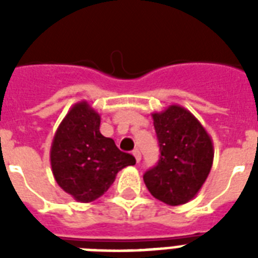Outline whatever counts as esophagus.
<instances>
[{
	"label": "esophagus",
	"instance_id": "esophagus-1",
	"mask_svg": "<svg viewBox=\"0 0 258 258\" xmlns=\"http://www.w3.org/2000/svg\"><path fill=\"white\" fill-rule=\"evenodd\" d=\"M133 155L134 157H135V159H137V162H141V159H142V154H141V151H139V150H134L133 151Z\"/></svg>",
	"mask_w": 258,
	"mask_h": 258
}]
</instances>
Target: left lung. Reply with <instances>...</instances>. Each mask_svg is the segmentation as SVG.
I'll return each mask as SVG.
<instances>
[{"mask_svg": "<svg viewBox=\"0 0 258 258\" xmlns=\"http://www.w3.org/2000/svg\"><path fill=\"white\" fill-rule=\"evenodd\" d=\"M161 158L145 172L151 196L170 206L187 204L205 183L212 170L213 141L188 109L172 104L153 113Z\"/></svg>", "mask_w": 258, "mask_h": 258, "instance_id": "1", "label": "left lung"}]
</instances>
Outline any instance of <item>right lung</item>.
I'll list each match as a JSON object with an SVG mask.
<instances>
[{
	"label": "right lung",
	"mask_w": 258,
	"mask_h": 258,
	"mask_svg": "<svg viewBox=\"0 0 258 258\" xmlns=\"http://www.w3.org/2000/svg\"><path fill=\"white\" fill-rule=\"evenodd\" d=\"M100 115L83 100L71 107L50 146V166L57 184L78 202H92L135 158L100 134Z\"/></svg>",
	"instance_id": "right-lung-1"
}]
</instances>
